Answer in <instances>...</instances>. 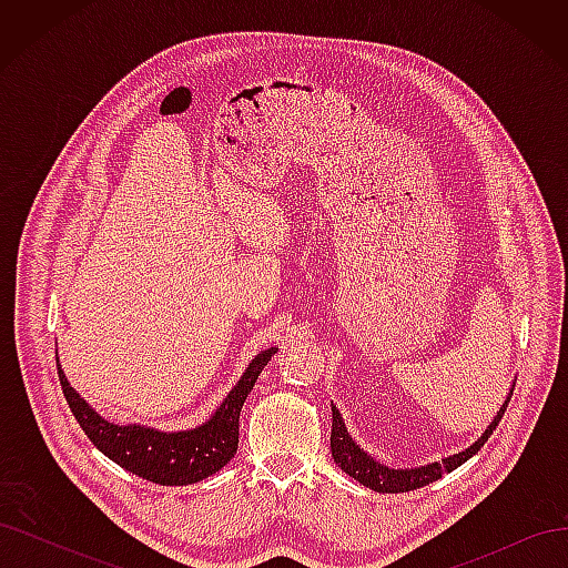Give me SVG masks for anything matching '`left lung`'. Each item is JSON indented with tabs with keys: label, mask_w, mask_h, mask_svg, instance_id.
<instances>
[{
	"label": "left lung",
	"mask_w": 568,
	"mask_h": 568,
	"mask_svg": "<svg viewBox=\"0 0 568 568\" xmlns=\"http://www.w3.org/2000/svg\"><path fill=\"white\" fill-rule=\"evenodd\" d=\"M511 393H514V388L509 390L507 400L503 403L500 412L493 417L486 432L480 434V438H476L469 448H464L462 453H455L450 457H443L438 462L426 464V467H415V469H390V467H386V464L376 462L365 450H359V445L351 438L346 424H343L341 412L336 409V405H332V457L343 471L376 493H407V490L424 488L428 484H434V480L443 478L445 474L455 471L457 467H462L464 462L471 459L480 448H484L486 440L493 436L495 426L500 424L505 409L511 400Z\"/></svg>",
	"instance_id": "1"
}]
</instances>
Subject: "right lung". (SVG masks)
Masks as SVG:
<instances>
[{
    "mask_svg": "<svg viewBox=\"0 0 568 568\" xmlns=\"http://www.w3.org/2000/svg\"><path fill=\"white\" fill-rule=\"evenodd\" d=\"M277 348L261 351L246 367L242 379L227 393L209 422L186 432H159L153 426L142 424H113L90 407L88 400L68 384L59 365V382L82 432L120 467L142 476L161 486H192L220 471L236 455L239 445V415L261 376L263 367Z\"/></svg>",
    "mask_w": 568,
    "mask_h": 568,
    "instance_id": "right-lung-1",
    "label": "right lung"
}]
</instances>
